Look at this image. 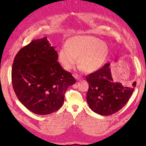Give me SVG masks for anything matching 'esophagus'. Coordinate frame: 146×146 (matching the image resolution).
Here are the masks:
<instances>
[{"instance_id": "34e87169", "label": "esophagus", "mask_w": 146, "mask_h": 146, "mask_svg": "<svg viewBox=\"0 0 146 146\" xmlns=\"http://www.w3.org/2000/svg\"><path fill=\"white\" fill-rule=\"evenodd\" d=\"M73 76L75 77V78L76 79L78 80H80V79H81V77H80V76H78V75H77V74H74Z\"/></svg>"}]
</instances>
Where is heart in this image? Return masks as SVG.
<instances>
[{"instance_id": "1", "label": "heart", "mask_w": 146, "mask_h": 146, "mask_svg": "<svg viewBox=\"0 0 146 146\" xmlns=\"http://www.w3.org/2000/svg\"><path fill=\"white\" fill-rule=\"evenodd\" d=\"M109 54L105 42L92 36H76L68 38L58 51V60L64 70H70L78 63L85 72L93 73L104 64Z\"/></svg>"}]
</instances>
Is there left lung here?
Here are the masks:
<instances>
[{
	"label": "left lung",
	"mask_w": 146,
	"mask_h": 146,
	"mask_svg": "<svg viewBox=\"0 0 146 146\" xmlns=\"http://www.w3.org/2000/svg\"><path fill=\"white\" fill-rule=\"evenodd\" d=\"M110 63L86 76L89 88L86 101L90 108L98 114L108 116L119 111L127 104L133 94L136 82L130 86L113 82Z\"/></svg>",
	"instance_id": "obj_1"
}]
</instances>
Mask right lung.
Returning a JSON list of instances; mask_svg holds the SVG:
<instances>
[{
	"instance_id": "obj_1",
	"label": "right lung",
	"mask_w": 146,
	"mask_h": 146,
	"mask_svg": "<svg viewBox=\"0 0 146 146\" xmlns=\"http://www.w3.org/2000/svg\"><path fill=\"white\" fill-rule=\"evenodd\" d=\"M57 60L58 52L46 37L33 40L14 58L12 86L19 100L34 113L44 115L58 110L67 89L76 83Z\"/></svg>"
}]
</instances>
